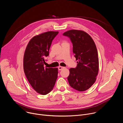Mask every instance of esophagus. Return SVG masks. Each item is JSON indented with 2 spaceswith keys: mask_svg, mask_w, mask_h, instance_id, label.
<instances>
[{
  "mask_svg": "<svg viewBox=\"0 0 123 123\" xmlns=\"http://www.w3.org/2000/svg\"><path fill=\"white\" fill-rule=\"evenodd\" d=\"M64 68V67H61V66H59L58 68V70L59 71H61V70H62V69H63Z\"/></svg>",
  "mask_w": 123,
  "mask_h": 123,
  "instance_id": "obj_1",
  "label": "esophagus"
}]
</instances>
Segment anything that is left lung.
Returning <instances> with one entry per match:
<instances>
[{
	"mask_svg": "<svg viewBox=\"0 0 123 123\" xmlns=\"http://www.w3.org/2000/svg\"><path fill=\"white\" fill-rule=\"evenodd\" d=\"M73 44V51L77 65L69 69L68 83L73 89L80 92L89 89L96 81L99 71V60L96 45L86 32L72 30L63 34Z\"/></svg>",
	"mask_w": 123,
	"mask_h": 123,
	"instance_id": "left-lung-1",
	"label": "left lung"
}]
</instances>
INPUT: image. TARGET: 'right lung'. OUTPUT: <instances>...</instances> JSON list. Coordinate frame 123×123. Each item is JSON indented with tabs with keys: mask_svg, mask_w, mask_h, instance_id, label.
I'll list each match as a JSON object with an SVG mask.
<instances>
[{
	"mask_svg": "<svg viewBox=\"0 0 123 123\" xmlns=\"http://www.w3.org/2000/svg\"><path fill=\"white\" fill-rule=\"evenodd\" d=\"M58 31H50L34 37L29 41L23 59L25 75L33 89L42 95L53 89L58 75V68H46V57L52 40Z\"/></svg>",
	"mask_w": 123,
	"mask_h": 123,
	"instance_id": "obj_1",
	"label": "right lung"
}]
</instances>
